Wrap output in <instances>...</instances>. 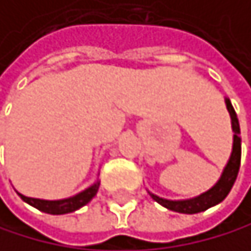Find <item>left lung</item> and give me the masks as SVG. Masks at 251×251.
Here are the masks:
<instances>
[{"label":"left lung","instance_id":"obj_1","mask_svg":"<svg viewBox=\"0 0 251 251\" xmlns=\"http://www.w3.org/2000/svg\"><path fill=\"white\" fill-rule=\"evenodd\" d=\"M226 105L227 110L230 113L231 118V128H233V150L230 159L227 162V166L224 167V172L221 175L219 181L212 187L210 190L201 193L199 196L190 198V199H179V201H172V199H164L161 196H156L150 193V196L155 199L158 204H161L162 207H166L172 212H178V213H187V215H193V213H199L204 212V210L213 207L219 202H223L227 198V195L230 193L233 184H235L236 178H238V172H239V166H241V128H239V121L236 112L233 109V105L230 102L228 98H226Z\"/></svg>","mask_w":251,"mask_h":251}]
</instances>
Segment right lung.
Wrapping results in <instances>:
<instances>
[{"mask_svg": "<svg viewBox=\"0 0 251 251\" xmlns=\"http://www.w3.org/2000/svg\"><path fill=\"white\" fill-rule=\"evenodd\" d=\"M100 187V181H96L93 185H90L89 189L82 190L81 193L70 196L66 199H58V201H47V199H38V198H27L21 193H18L21 196V199L24 202L30 204L32 207L41 210L44 213H50V215H66V213H72L75 210L84 207L85 204H89L93 196L98 192Z\"/></svg>", "mask_w": 251, "mask_h": 251, "instance_id": "1", "label": "right lung"}]
</instances>
